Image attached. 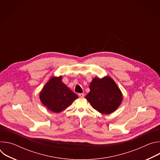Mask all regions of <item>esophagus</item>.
Returning <instances> with one entry per match:
<instances>
[{
    "instance_id": "esophagus-1",
    "label": "esophagus",
    "mask_w": 160,
    "mask_h": 160,
    "mask_svg": "<svg viewBox=\"0 0 160 160\" xmlns=\"http://www.w3.org/2000/svg\"><path fill=\"white\" fill-rule=\"evenodd\" d=\"M78 96L80 98H83L84 97V94L83 93H80V94H78Z\"/></svg>"
}]
</instances>
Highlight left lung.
Returning <instances> with one entry per match:
<instances>
[{
    "mask_svg": "<svg viewBox=\"0 0 160 160\" xmlns=\"http://www.w3.org/2000/svg\"><path fill=\"white\" fill-rule=\"evenodd\" d=\"M89 88L90 92L85 98L92 108L99 112L105 115L110 114L120 105L122 94L111 78H94Z\"/></svg>",
    "mask_w": 160,
    "mask_h": 160,
    "instance_id": "left-lung-1",
    "label": "left lung"
}]
</instances>
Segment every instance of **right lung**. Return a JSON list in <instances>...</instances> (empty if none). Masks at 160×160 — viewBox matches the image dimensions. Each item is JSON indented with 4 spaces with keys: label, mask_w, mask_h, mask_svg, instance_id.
<instances>
[{
    "label": "right lung",
    "mask_w": 160,
    "mask_h": 160,
    "mask_svg": "<svg viewBox=\"0 0 160 160\" xmlns=\"http://www.w3.org/2000/svg\"><path fill=\"white\" fill-rule=\"evenodd\" d=\"M77 98V95L62 82V77L51 78L40 94L42 104L54 112L64 110Z\"/></svg>",
    "instance_id": "1"
}]
</instances>
